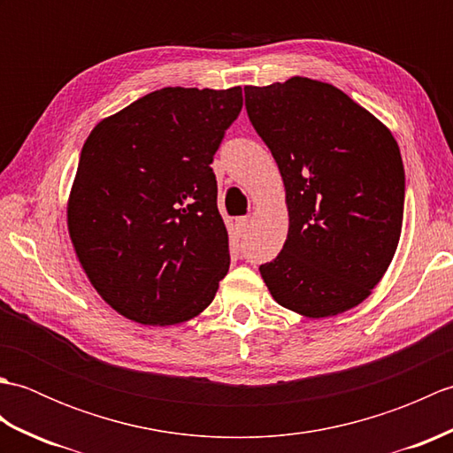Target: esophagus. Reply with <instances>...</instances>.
Wrapping results in <instances>:
<instances>
[{"instance_id":"1","label":"esophagus","mask_w":453,"mask_h":453,"mask_svg":"<svg viewBox=\"0 0 453 453\" xmlns=\"http://www.w3.org/2000/svg\"><path fill=\"white\" fill-rule=\"evenodd\" d=\"M235 227H237L239 234H247L249 227H251V218H249V216L235 218Z\"/></svg>"}]
</instances>
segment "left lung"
Here are the masks:
<instances>
[{
  "label": "left lung",
  "mask_w": 453,
  "mask_h": 453,
  "mask_svg": "<svg viewBox=\"0 0 453 453\" xmlns=\"http://www.w3.org/2000/svg\"><path fill=\"white\" fill-rule=\"evenodd\" d=\"M245 107L282 175L288 235L263 280L310 319L360 305L397 251L405 169L391 130L331 83L296 75L245 88Z\"/></svg>",
  "instance_id": "1"
}]
</instances>
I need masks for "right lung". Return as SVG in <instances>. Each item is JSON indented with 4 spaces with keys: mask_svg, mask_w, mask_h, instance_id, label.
<instances>
[{
    "mask_svg": "<svg viewBox=\"0 0 453 453\" xmlns=\"http://www.w3.org/2000/svg\"><path fill=\"white\" fill-rule=\"evenodd\" d=\"M242 88H163L103 119L83 143L67 234L114 311L169 326L200 315L229 271L210 163Z\"/></svg>",
    "mask_w": 453,
    "mask_h": 453,
    "instance_id": "add662e5",
    "label": "right lung"
}]
</instances>
